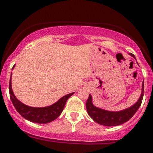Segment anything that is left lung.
<instances>
[{"mask_svg": "<svg viewBox=\"0 0 153 153\" xmlns=\"http://www.w3.org/2000/svg\"><path fill=\"white\" fill-rule=\"evenodd\" d=\"M130 55L136 59L134 55L130 53ZM144 96V82H142V90L141 96L134 105L130 108L118 111H111L97 108L93 104V98L89 94L86 101V110L90 117L97 123L106 126H119L130 120L141 106Z\"/></svg>", "mask_w": 153, "mask_h": 153, "instance_id": "8db88e82", "label": "left lung"}]
</instances>
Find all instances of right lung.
<instances>
[{"label": "right lung", "mask_w": 153, "mask_h": 153, "mask_svg": "<svg viewBox=\"0 0 153 153\" xmlns=\"http://www.w3.org/2000/svg\"><path fill=\"white\" fill-rule=\"evenodd\" d=\"M15 67V66H14ZM12 68V69L14 68ZM12 79V74H11ZM10 79L9 82V94L10 98L15 108L24 119L36 123H48L55 120L59 117V115L64 110L67 100L74 93H71L61 97L58 101L54 103L50 106L43 107V108H33L24 105L16 97L12 89V81Z\"/></svg>", "instance_id": "add662e5"}]
</instances>
